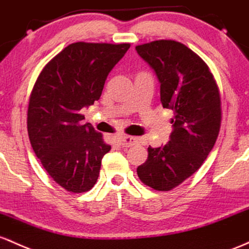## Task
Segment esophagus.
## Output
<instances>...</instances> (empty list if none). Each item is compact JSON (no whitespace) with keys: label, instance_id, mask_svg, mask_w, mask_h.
I'll return each instance as SVG.
<instances>
[{"label":"esophagus","instance_id":"1","mask_svg":"<svg viewBox=\"0 0 249 249\" xmlns=\"http://www.w3.org/2000/svg\"><path fill=\"white\" fill-rule=\"evenodd\" d=\"M119 144L121 147H132L134 144L138 143V139L134 138V136H124L119 140Z\"/></svg>","mask_w":249,"mask_h":249}]
</instances>
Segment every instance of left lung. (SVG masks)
Instances as JSON below:
<instances>
[{
  "mask_svg": "<svg viewBox=\"0 0 249 249\" xmlns=\"http://www.w3.org/2000/svg\"><path fill=\"white\" fill-rule=\"evenodd\" d=\"M135 49L160 81L162 107L174 113L169 142L148 147L136 172L144 185L167 192L192 177L213 149L221 125L220 91L205 61L185 44L159 40Z\"/></svg>",
  "mask_w": 249,
  "mask_h": 249,
  "instance_id": "8db88e82",
  "label": "left lung"
}]
</instances>
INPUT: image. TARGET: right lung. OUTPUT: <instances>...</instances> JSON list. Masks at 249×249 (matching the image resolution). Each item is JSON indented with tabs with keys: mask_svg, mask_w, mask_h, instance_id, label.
<instances>
[{
	"mask_svg": "<svg viewBox=\"0 0 249 249\" xmlns=\"http://www.w3.org/2000/svg\"><path fill=\"white\" fill-rule=\"evenodd\" d=\"M129 47L71 43L36 80L28 106V135L43 168L66 191L88 192L96 183L110 146L90 124H82L80 113L100 99L108 74Z\"/></svg>",
	"mask_w": 249,
	"mask_h": 249,
	"instance_id": "obj_1",
	"label": "right lung"
}]
</instances>
